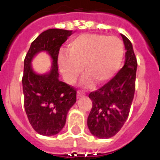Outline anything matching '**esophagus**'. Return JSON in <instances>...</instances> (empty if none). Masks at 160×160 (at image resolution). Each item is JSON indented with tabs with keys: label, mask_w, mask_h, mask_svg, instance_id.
Segmentation results:
<instances>
[{
	"label": "esophagus",
	"mask_w": 160,
	"mask_h": 160,
	"mask_svg": "<svg viewBox=\"0 0 160 160\" xmlns=\"http://www.w3.org/2000/svg\"><path fill=\"white\" fill-rule=\"evenodd\" d=\"M85 94V92H83V91H80V90H79L77 92V98H80V97H82V96H84Z\"/></svg>",
	"instance_id": "1"
}]
</instances>
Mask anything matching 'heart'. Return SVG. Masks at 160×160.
<instances>
[{
    "label": "heart",
    "instance_id": "obj_1",
    "mask_svg": "<svg viewBox=\"0 0 160 160\" xmlns=\"http://www.w3.org/2000/svg\"><path fill=\"white\" fill-rule=\"evenodd\" d=\"M68 54L59 56V67L65 80L72 84L83 70L87 74L83 80L85 85L94 81L107 82L115 75L124 58L123 41L116 36L100 34H84L70 41Z\"/></svg>",
    "mask_w": 160,
    "mask_h": 160
}]
</instances>
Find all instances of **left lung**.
Here are the masks:
<instances>
[{"instance_id":"1","label":"left lung","mask_w":160,"mask_h":160,"mask_svg":"<svg viewBox=\"0 0 160 160\" xmlns=\"http://www.w3.org/2000/svg\"><path fill=\"white\" fill-rule=\"evenodd\" d=\"M121 36L126 50L124 65L109 82L89 95L92 109L88 116V128L93 135L101 139L111 138L120 130L134 99L138 64L130 41Z\"/></svg>"}]
</instances>
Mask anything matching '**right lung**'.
<instances>
[{
	"mask_svg": "<svg viewBox=\"0 0 160 160\" xmlns=\"http://www.w3.org/2000/svg\"><path fill=\"white\" fill-rule=\"evenodd\" d=\"M71 31L49 29L31 43L24 60V106L31 126L38 134L51 136L65 126L69 109L76 102V89L59 80L58 55ZM46 50L53 60L51 72L37 75L31 68L33 55Z\"/></svg>",
	"mask_w": 160,
	"mask_h": 160,
	"instance_id": "obj_1",
	"label": "right lung"
}]
</instances>
